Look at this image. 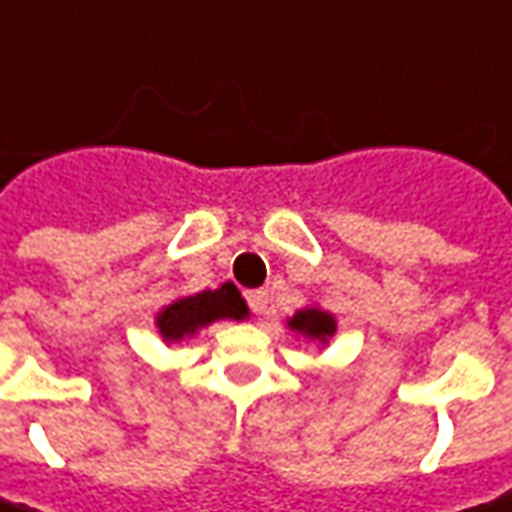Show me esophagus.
Segmentation results:
<instances>
[{
	"label": "esophagus",
	"mask_w": 512,
	"mask_h": 512,
	"mask_svg": "<svg viewBox=\"0 0 512 512\" xmlns=\"http://www.w3.org/2000/svg\"><path fill=\"white\" fill-rule=\"evenodd\" d=\"M248 298V306L256 312V315H267V292L264 290H253L245 295Z\"/></svg>",
	"instance_id": "obj_1"
}]
</instances>
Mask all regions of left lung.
Instances as JSON below:
<instances>
[{
  "instance_id": "1",
  "label": "left lung",
  "mask_w": 512,
  "mask_h": 512,
  "mask_svg": "<svg viewBox=\"0 0 512 512\" xmlns=\"http://www.w3.org/2000/svg\"><path fill=\"white\" fill-rule=\"evenodd\" d=\"M287 326H290L298 337L309 340L315 345H329V340L337 331V320L331 312L320 309V306H303L295 315L287 317Z\"/></svg>"
}]
</instances>
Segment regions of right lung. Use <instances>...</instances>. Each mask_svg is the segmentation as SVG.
I'll use <instances>...</instances> for the list:
<instances>
[{"mask_svg":"<svg viewBox=\"0 0 512 512\" xmlns=\"http://www.w3.org/2000/svg\"><path fill=\"white\" fill-rule=\"evenodd\" d=\"M248 315V303L242 292L231 281H225L217 290L181 295L167 306H161V312L155 315V329L164 343L175 345L192 340L197 331L217 320H245Z\"/></svg>","mask_w":512,"mask_h":512,"instance_id":"add662e5","label":"right lung"}]
</instances>
